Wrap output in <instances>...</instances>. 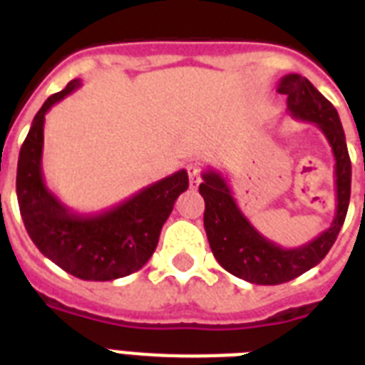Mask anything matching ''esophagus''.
Instances as JSON below:
<instances>
[{"mask_svg": "<svg viewBox=\"0 0 365 365\" xmlns=\"http://www.w3.org/2000/svg\"><path fill=\"white\" fill-rule=\"evenodd\" d=\"M189 172V182H191V187H197L200 183V166L195 163V165L187 166Z\"/></svg>", "mask_w": 365, "mask_h": 365, "instance_id": "34e87169", "label": "esophagus"}]
</instances>
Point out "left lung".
<instances>
[{
	"label": "left lung",
	"instance_id": "8db88e82",
	"mask_svg": "<svg viewBox=\"0 0 365 365\" xmlns=\"http://www.w3.org/2000/svg\"><path fill=\"white\" fill-rule=\"evenodd\" d=\"M277 91L288 96L289 115L314 123L334 151L335 216L331 225L297 248H282L250 223L220 172L205 170L199 185V193L205 199V231L214 257L231 274L261 286L288 282L317 267L334 246L351 200V157L337 110L299 73L284 76Z\"/></svg>",
	"mask_w": 365,
	"mask_h": 365
}]
</instances>
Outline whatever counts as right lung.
Instances as JSON below:
<instances>
[{"instance_id": "obj_1", "label": "right lung", "mask_w": 365, "mask_h": 365, "mask_svg": "<svg viewBox=\"0 0 365 365\" xmlns=\"http://www.w3.org/2000/svg\"><path fill=\"white\" fill-rule=\"evenodd\" d=\"M79 87V79L70 81L34 117L20 148L16 197L26 231L45 257L81 280L106 282L148 263L189 178L185 170L174 172L108 210L79 214L68 208L43 180V126L47 111Z\"/></svg>"}]
</instances>
